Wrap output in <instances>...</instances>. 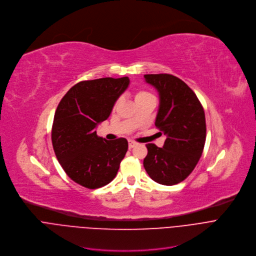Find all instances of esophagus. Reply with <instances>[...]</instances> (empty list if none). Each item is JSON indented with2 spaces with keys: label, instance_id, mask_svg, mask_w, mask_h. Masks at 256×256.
<instances>
[{
  "label": "esophagus",
  "instance_id": "34e87169",
  "mask_svg": "<svg viewBox=\"0 0 256 256\" xmlns=\"http://www.w3.org/2000/svg\"><path fill=\"white\" fill-rule=\"evenodd\" d=\"M137 145V143L136 142H134V141H129V148H133V147H135Z\"/></svg>",
  "mask_w": 256,
  "mask_h": 256
}]
</instances>
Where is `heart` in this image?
Masks as SVG:
<instances>
[{
	"label": "heart",
	"mask_w": 256,
	"mask_h": 256,
	"mask_svg": "<svg viewBox=\"0 0 256 256\" xmlns=\"http://www.w3.org/2000/svg\"><path fill=\"white\" fill-rule=\"evenodd\" d=\"M151 96V94H148L147 92L140 90V92H138L135 94V100L140 98H143V96Z\"/></svg>",
	"instance_id": "obj_1"
}]
</instances>
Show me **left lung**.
<instances>
[{"instance_id":"1","label":"left lung","mask_w":256,"mask_h":256,"mask_svg":"<svg viewBox=\"0 0 256 256\" xmlns=\"http://www.w3.org/2000/svg\"><path fill=\"white\" fill-rule=\"evenodd\" d=\"M145 82L158 92L156 126L166 136L162 148L148 143L143 166L158 184L174 186L186 180L196 168L206 141L205 112L196 94L178 78L144 74Z\"/></svg>"}]
</instances>
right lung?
Returning <instances> with one entry per match:
<instances>
[{"label":"right lung","instance_id":"1","mask_svg":"<svg viewBox=\"0 0 256 256\" xmlns=\"http://www.w3.org/2000/svg\"><path fill=\"white\" fill-rule=\"evenodd\" d=\"M130 80L103 78L74 84L62 98L54 114L51 140L56 158L76 184L98 188L112 182L128 150V141H108L96 135Z\"/></svg>","mask_w":256,"mask_h":256}]
</instances>
